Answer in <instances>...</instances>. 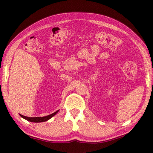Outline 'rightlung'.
Instances as JSON below:
<instances>
[{"label":"right lung","instance_id":"right-lung-1","mask_svg":"<svg viewBox=\"0 0 153 153\" xmlns=\"http://www.w3.org/2000/svg\"><path fill=\"white\" fill-rule=\"evenodd\" d=\"M59 111H56V112L53 113L51 114V115H46L45 116V117H26V116H24V115H22L19 114V115L22 117V118L25 119V120H26L28 121H30V122H34V123H40V122H44V121H48V120H50L51 118H52L53 117V116H55L56 113L59 112Z\"/></svg>","mask_w":153,"mask_h":153}]
</instances>
